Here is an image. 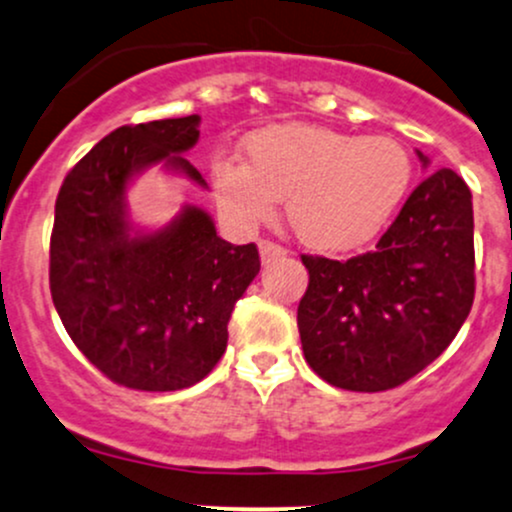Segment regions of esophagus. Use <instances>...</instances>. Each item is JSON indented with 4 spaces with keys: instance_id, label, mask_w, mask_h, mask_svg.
<instances>
[{
    "instance_id": "obj_1",
    "label": "esophagus",
    "mask_w": 512,
    "mask_h": 512,
    "mask_svg": "<svg viewBox=\"0 0 512 512\" xmlns=\"http://www.w3.org/2000/svg\"><path fill=\"white\" fill-rule=\"evenodd\" d=\"M286 255L284 245L274 243V240H260V257L262 264H272Z\"/></svg>"
}]
</instances>
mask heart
Returning a JSON list of instances; mask_svg holds the SVG:
<instances>
[{"instance_id": "1", "label": "heart", "mask_w": 512, "mask_h": 512, "mask_svg": "<svg viewBox=\"0 0 512 512\" xmlns=\"http://www.w3.org/2000/svg\"><path fill=\"white\" fill-rule=\"evenodd\" d=\"M245 163L216 156L211 182L238 226L269 221L276 199L298 240L346 252L383 231L407 195L411 161L387 137H354L317 125H274L245 139Z\"/></svg>"}]
</instances>
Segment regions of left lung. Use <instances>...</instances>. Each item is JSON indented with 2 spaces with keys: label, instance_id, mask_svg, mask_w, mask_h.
<instances>
[{
  "label": "left lung",
  "instance_id": "8db88e82",
  "mask_svg": "<svg viewBox=\"0 0 512 512\" xmlns=\"http://www.w3.org/2000/svg\"><path fill=\"white\" fill-rule=\"evenodd\" d=\"M301 260L310 276L298 303L308 366L342 390H392L436 361L472 310V192L440 168L416 185L375 250L346 262Z\"/></svg>",
  "mask_w": 512,
  "mask_h": 512
}]
</instances>
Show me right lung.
<instances>
[{
    "instance_id": "add662e5",
    "label": "right lung",
    "mask_w": 512,
    "mask_h": 512,
    "mask_svg": "<svg viewBox=\"0 0 512 512\" xmlns=\"http://www.w3.org/2000/svg\"><path fill=\"white\" fill-rule=\"evenodd\" d=\"M199 115L117 127L64 178L50 236V293L76 349L113 383L182 390L207 378L228 344L233 305L260 272L255 243L216 236L185 207L163 231L132 236L125 190L154 163L207 187L187 161Z\"/></svg>"
}]
</instances>
